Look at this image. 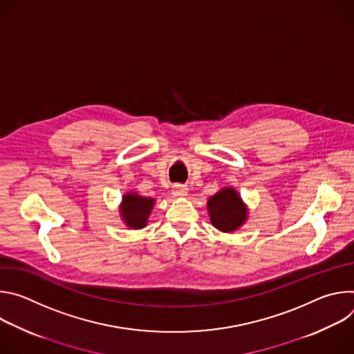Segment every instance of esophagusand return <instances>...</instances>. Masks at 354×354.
Instances as JSON below:
<instances>
[{
    "label": "esophagus",
    "mask_w": 354,
    "mask_h": 354,
    "mask_svg": "<svg viewBox=\"0 0 354 354\" xmlns=\"http://www.w3.org/2000/svg\"><path fill=\"white\" fill-rule=\"evenodd\" d=\"M172 194L175 197H185V196H187V186L186 185H180V183L174 185Z\"/></svg>",
    "instance_id": "obj_1"
}]
</instances>
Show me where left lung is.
<instances>
[{"mask_svg":"<svg viewBox=\"0 0 354 354\" xmlns=\"http://www.w3.org/2000/svg\"><path fill=\"white\" fill-rule=\"evenodd\" d=\"M207 210L212 224L223 232L241 228L248 218V209L232 187H224L212 196L207 201Z\"/></svg>","mask_w":354,"mask_h":354,"instance_id":"8db88e82","label":"left lung"}]
</instances>
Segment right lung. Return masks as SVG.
I'll use <instances>...</instances> for the list:
<instances>
[{
	"label": "right lung",
	"instance_id": "right-lung-1",
	"mask_svg": "<svg viewBox=\"0 0 354 354\" xmlns=\"http://www.w3.org/2000/svg\"><path fill=\"white\" fill-rule=\"evenodd\" d=\"M154 205L156 200L153 197H144L134 192H129L122 198L120 217L131 230L144 228Z\"/></svg>",
	"mask_w": 354,
	"mask_h": 354
}]
</instances>
